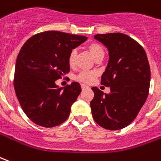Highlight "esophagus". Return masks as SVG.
Here are the masks:
<instances>
[{
	"label": "esophagus",
	"instance_id": "esophagus-1",
	"mask_svg": "<svg viewBox=\"0 0 161 161\" xmlns=\"http://www.w3.org/2000/svg\"><path fill=\"white\" fill-rule=\"evenodd\" d=\"M81 87H82V89H83V90H84V89L89 88L88 86H87V85H85V84H81Z\"/></svg>",
	"mask_w": 161,
	"mask_h": 161
}]
</instances>
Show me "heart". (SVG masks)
I'll return each instance as SVG.
<instances>
[{"label": "heart", "instance_id": "b5f03b06", "mask_svg": "<svg viewBox=\"0 0 161 161\" xmlns=\"http://www.w3.org/2000/svg\"><path fill=\"white\" fill-rule=\"evenodd\" d=\"M88 50L90 51V53L92 54V56L94 57L95 60L103 58L104 56V49L103 46L101 45L100 43L97 42H92L91 44L88 45ZM76 56H77V50L76 49H72L69 52V58H68V62L70 66H72L75 64L76 61ZM97 77V74L93 71H82L77 76V79L80 82L83 83H92V81L95 79V77Z\"/></svg>", "mask_w": 161, "mask_h": 161}]
</instances>
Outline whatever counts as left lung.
Listing matches in <instances>:
<instances>
[{"label":"left lung","mask_w":161,"mask_h":161,"mask_svg":"<svg viewBox=\"0 0 161 161\" xmlns=\"http://www.w3.org/2000/svg\"><path fill=\"white\" fill-rule=\"evenodd\" d=\"M94 38L109 51L101 84L110 87L111 92L92 87V117L104 129L120 130L135 119L147 98L151 77L148 59L143 47L127 35L97 34Z\"/></svg>","instance_id":"left-lung-1"}]
</instances>
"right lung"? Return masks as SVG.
<instances>
[{
  "label": "right lung",
  "instance_id": "obj_1",
  "mask_svg": "<svg viewBox=\"0 0 161 161\" xmlns=\"http://www.w3.org/2000/svg\"><path fill=\"white\" fill-rule=\"evenodd\" d=\"M86 40L84 36L51 30L35 35L23 44L15 63L14 88L32 122L49 128L69 118L80 84L72 82L59 88L56 81L69 71V52Z\"/></svg>",
  "mask_w": 161,
  "mask_h": 161
}]
</instances>
